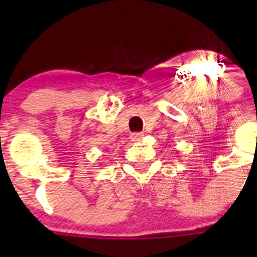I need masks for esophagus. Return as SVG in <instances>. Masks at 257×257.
Instances as JSON below:
<instances>
[{
	"instance_id": "1",
	"label": "esophagus",
	"mask_w": 257,
	"mask_h": 257,
	"mask_svg": "<svg viewBox=\"0 0 257 257\" xmlns=\"http://www.w3.org/2000/svg\"><path fill=\"white\" fill-rule=\"evenodd\" d=\"M144 138V134L143 133H133L131 135V139L132 141H134V143H138V141H141Z\"/></svg>"
}]
</instances>
